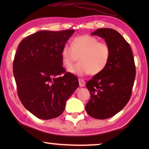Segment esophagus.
Instances as JSON below:
<instances>
[{
  "instance_id": "esophagus-1",
  "label": "esophagus",
  "mask_w": 149,
  "mask_h": 149,
  "mask_svg": "<svg viewBox=\"0 0 149 149\" xmlns=\"http://www.w3.org/2000/svg\"><path fill=\"white\" fill-rule=\"evenodd\" d=\"M85 85V81L82 79H79V86L84 87Z\"/></svg>"
}]
</instances>
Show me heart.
<instances>
[{
    "label": "heart",
    "instance_id": "1",
    "mask_svg": "<svg viewBox=\"0 0 149 149\" xmlns=\"http://www.w3.org/2000/svg\"><path fill=\"white\" fill-rule=\"evenodd\" d=\"M111 56V49L107 42H100L98 38L89 35L77 36L71 41V47L65 45L61 50L63 65L67 68L79 58L80 62L68 70L79 76L102 72Z\"/></svg>",
    "mask_w": 149,
    "mask_h": 149
}]
</instances>
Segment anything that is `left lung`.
<instances>
[{
  "label": "left lung",
  "mask_w": 149,
  "mask_h": 149,
  "mask_svg": "<svg viewBox=\"0 0 149 149\" xmlns=\"http://www.w3.org/2000/svg\"><path fill=\"white\" fill-rule=\"evenodd\" d=\"M92 35L104 38L111 56L104 70L87 81L90 99L85 106L87 114L97 119L113 117L125 107L136 77V66L131 47L117 31L99 28Z\"/></svg>",
  "instance_id": "left-lung-1"
}]
</instances>
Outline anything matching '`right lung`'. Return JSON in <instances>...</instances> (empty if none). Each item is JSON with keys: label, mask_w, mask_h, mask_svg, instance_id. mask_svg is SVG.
<instances>
[{"label": "right lung", "mask_w": 149, "mask_h": 149, "mask_svg": "<svg viewBox=\"0 0 149 149\" xmlns=\"http://www.w3.org/2000/svg\"><path fill=\"white\" fill-rule=\"evenodd\" d=\"M74 30H41L21 41L13 71L18 97L28 111L41 119L58 117L67 100L78 88L79 80L66 72L61 50Z\"/></svg>", "instance_id": "right-lung-1"}]
</instances>
